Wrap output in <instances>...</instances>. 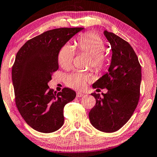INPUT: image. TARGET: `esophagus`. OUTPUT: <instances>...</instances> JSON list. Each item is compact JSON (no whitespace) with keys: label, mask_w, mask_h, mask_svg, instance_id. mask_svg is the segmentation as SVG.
<instances>
[{"label":"esophagus","mask_w":157,"mask_h":157,"mask_svg":"<svg viewBox=\"0 0 157 157\" xmlns=\"http://www.w3.org/2000/svg\"><path fill=\"white\" fill-rule=\"evenodd\" d=\"M83 96H84V94H83V93H80V92L77 93V98H80V97H82Z\"/></svg>","instance_id":"1"}]
</instances>
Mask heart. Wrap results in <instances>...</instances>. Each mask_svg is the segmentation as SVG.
Wrapping results in <instances>:
<instances>
[{"label":"heart","mask_w":157,"mask_h":157,"mask_svg":"<svg viewBox=\"0 0 157 157\" xmlns=\"http://www.w3.org/2000/svg\"><path fill=\"white\" fill-rule=\"evenodd\" d=\"M75 46L80 53L90 55L88 64L97 72H101L107 64V57L104 51L106 48L104 40L95 33H87L77 37ZM75 51L72 45L65 44L61 48L58 53L59 66L64 69L72 67ZM93 77L89 73L75 72L67 77L66 84L69 88L75 90H83Z\"/></svg>","instance_id":"heart-1"}]
</instances>
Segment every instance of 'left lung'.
<instances>
[{"label": "left lung", "instance_id": "1", "mask_svg": "<svg viewBox=\"0 0 157 157\" xmlns=\"http://www.w3.org/2000/svg\"><path fill=\"white\" fill-rule=\"evenodd\" d=\"M104 34L112 51L108 72L93 83V88H106L103 94L93 93L96 105L89 112L92 125L104 132L117 131L130 120L140 98L141 67L133 48L112 33Z\"/></svg>", "mask_w": 157, "mask_h": 157}]
</instances>
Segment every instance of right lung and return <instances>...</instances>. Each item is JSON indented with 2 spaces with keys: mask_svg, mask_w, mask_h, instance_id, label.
I'll use <instances>...</instances> for the list:
<instances>
[{
  "mask_svg": "<svg viewBox=\"0 0 157 157\" xmlns=\"http://www.w3.org/2000/svg\"><path fill=\"white\" fill-rule=\"evenodd\" d=\"M83 27L53 29L37 35L19 49L12 67L15 102L27 124L37 131L50 133L64 122L63 110L76 97L72 89L53 92L48 82L58 70V53Z\"/></svg>",
  "mask_w": 157,
  "mask_h": 157,
  "instance_id": "obj_1",
  "label": "right lung"
}]
</instances>
